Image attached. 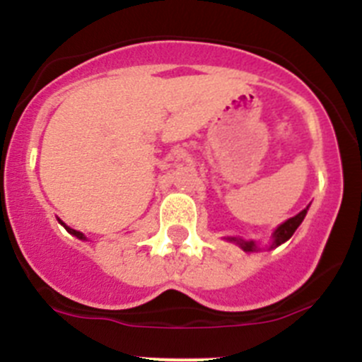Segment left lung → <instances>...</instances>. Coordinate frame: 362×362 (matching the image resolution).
Segmentation results:
<instances>
[{
    "label": "left lung",
    "mask_w": 362,
    "mask_h": 362,
    "mask_svg": "<svg viewBox=\"0 0 362 362\" xmlns=\"http://www.w3.org/2000/svg\"><path fill=\"white\" fill-rule=\"evenodd\" d=\"M306 211H308V206H306L305 210L299 211L298 215L291 217L289 221H286V222H284V224H280L279 228L275 229V233H273V243H272V247H269V249H273V247L282 245L284 242H287V240H289L291 236L294 235V231L299 228V224H301V222H303V218H305ZM228 240H229V242H236V243H238V245L242 247V249L245 250V252L259 250L257 245H255V242H252V240H250V242H245V240H240V238H228Z\"/></svg>",
    "instance_id": "left-lung-1"
}]
</instances>
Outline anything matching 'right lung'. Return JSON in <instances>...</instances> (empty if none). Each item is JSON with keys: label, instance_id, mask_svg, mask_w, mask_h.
I'll use <instances>...</instances> for the list:
<instances>
[{"label": "right lung", "instance_id": "1", "mask_svg": "<svg viewBox=\"0 0 362 362\" xmlns=\"http://www.w3.org/2000/svg\"><path fill=\"white\" fill-rule=\"evenodd\" d=\"M59 222H61V224H63V226H64V229H66V231L69 233V235L76 236V238H78V240H87V238H86V236H83V233L76 231V229H71V228H68V226H66V224H64V222H63V221H59Z\"/></svg>", "mask_w": 362, "mask_h": 362}]
</instances>
